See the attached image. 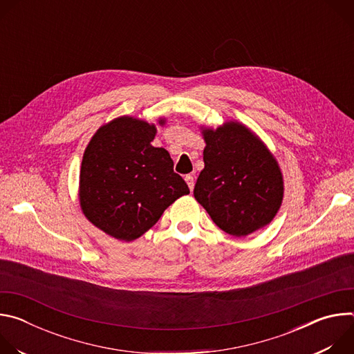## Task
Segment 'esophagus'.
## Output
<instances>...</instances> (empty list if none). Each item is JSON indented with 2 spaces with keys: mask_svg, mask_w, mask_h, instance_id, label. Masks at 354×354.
<instances>
[{
  "mask_svg": "<svg viewBox=\"0 0 354 354\" xmlns=\"http://www.w3.org/2000/svg\"><path fill=\"white\" fill-rule=\"evenodd\" d=\"M185 180H186V183H187L190 192H193V189H194V178H193L192 175H186V176H185Z\"/></svg>",
  "mask_w": 354,
  "mask_h": 354,
  "instance_id": "esophagus-1",
  "label": "esophagus"
}]
</instances>
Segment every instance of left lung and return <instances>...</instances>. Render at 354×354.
Wrapping results in <instances>:
<instances>
[{
	"label": "left lung",
	"mask_w": 354,
	"mask_h": 354,
	"mask_svg": "<svg viewBox=\"0 0 354 354\" xmlns=\"http://www.w3.org/2000/svg\"><path fill=\"white\" fill-rule=\"evenodd\" d=\"M205 169L194 198L227 234L246 236L268 225L283 200V176L266 145L236 122L203 130Z\"/></svg>",
	"instance_id": "1"
}]
</instances>
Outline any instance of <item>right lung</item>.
Wrapping results in <instances>:
<instances>
[{"mask_svg": "<svg viewBox=\"0 0 354 354\" xmlns=\"http://www.w3.org/2000/svg\"><path fill=\"white\" fill-rule=\"evenodd\" d=\"M156 133L154 124L122 116L100 127L84 153L82 213L119 241L141 236L176 198L189 193L186 182L174 172L168 151L151 145Z\"/></svg>", "mask_w": 354, "mask_h": 354, "instance_id": "obj_1", "label": "right lung"}]
</instances>
